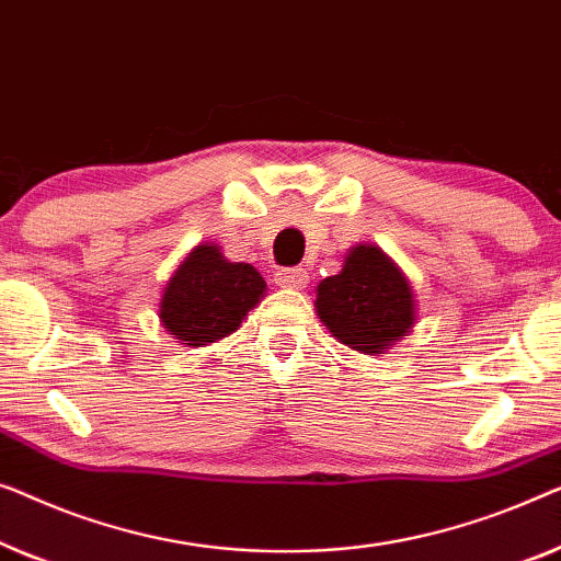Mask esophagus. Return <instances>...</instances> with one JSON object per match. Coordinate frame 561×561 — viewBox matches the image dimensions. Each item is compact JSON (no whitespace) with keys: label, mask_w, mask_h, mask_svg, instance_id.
<instances>
[{"label":"esophagus","mask_w":561,"mask_h":561,"mask_svg":"<svg viewBox=\"0 0 561 561\" xmlns=\"http://www.w3.org/2000/svg\"><path fill=\"white\" fill-rule=\"evenodd\" d=\"M274 282L284 289H302L307 284V272L305 270H279Z\"/></svg>","instance_id":"1"}]
</instances>
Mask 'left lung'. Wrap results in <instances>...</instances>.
I'll list each match as a JSON object with an SVG mask.
<instances>
[{
    "label": "left lung",
    "mask_w": 561,
    "mask_h": 561,
    "mask_svg": "<svg viewBox=\"0 0 561 561\" xmlns=\"http://www.w3.org/2000/svg\"><path fill=\"white\" fill-rule=\"evenodd\" d=\"M314 291V310L333 337L366 356L383 353L416 322L412 284L374 243L353 247L343 270Z\"/></svg>",
    "instance_id": "1"
}]
</instances>
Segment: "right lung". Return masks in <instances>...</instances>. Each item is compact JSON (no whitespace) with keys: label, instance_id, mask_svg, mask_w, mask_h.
Listing matches in <instances>:
<instances>
[{"label":"right lung","instance_id":"right-lung-1","mask_svg":"<svg viewBox=\"0 0 561 561\" xmlns=\"http://www.w3.org/2000/svg\"><path fill=\"white\" fill-rule=\"evenodd\" d=\"M264 291L254 266L228 262L216 243H201L164 284L160 320L180 345L201 348L236 333Z\"/></svg>","mask_w":561,"mask_h":561}]
</instances>
